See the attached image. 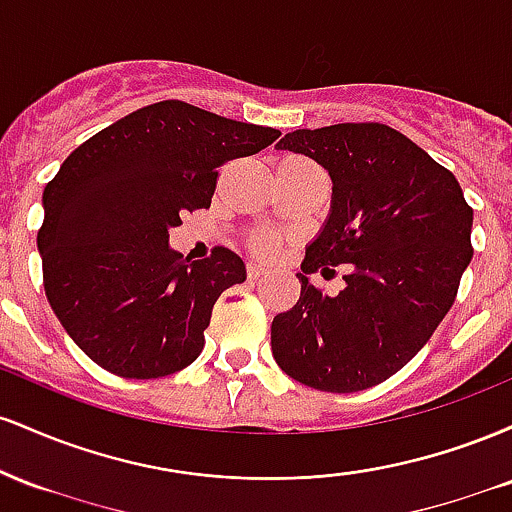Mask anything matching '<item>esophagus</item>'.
I'll return each mask as SVG.
<instances>
[{
  "label": "esophagus",
  "mask_w": 512,
  "mask_h": 512,
  "mask_svg": "<svg viewBox=\"0 0 512 512\" xmlns=\"http://www.w3.org/2000/svg\"><path fill=\"white\" fill-rule=\"evenodd\" d=\"M264 272H267V267H264L262 262H248V276H250V279H260Z\"/></svg>",
  "instance_id": "esophagus-1"
}]
</instances>
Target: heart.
I'll return each mask as SVG.
<instances>
[{
  "label": "heart",
  "instance_id": "1",
  "mask_svg": "<svg viewBox=\"0 0 512 512\" xmlns=\"http://www.w3.org/2000/svg\"><path fill=\"white\" fill-rule=\"evenodd\" d=\"M252 248H255L257 252H262V255H274L276 236L274 233H260V236L252 238Z\"/></svg>",
  "mask_w": 512,
  "mask_h": 512
}]
</instances>
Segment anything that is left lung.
<instances>
[{
    "mask_svg": "<svg viewBox=\"0 0 512 512\" xmlns=\"http://www.w3.org/2000/svg\"><path fill=\"white\" fill-rule=\"evenodd\" d=\"M276 149L330 173L332 204L301 264V298L272 322V354L298 383L358 392L424 349L472 262V209L448 168L397 129L344 122L289 132ZM345 264L327 297L307 274Z\"/></svg>",
    "mask_w": 512,
    "mask_h": 512,
    "instance_id": "left-lung-1",
    "label": "left lung"
}]
</instances>
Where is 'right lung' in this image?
<instances>
[{"label":"right lung","instance_id":"add662e5","mask_svg":"<svg viewBox=\"0 0 512 512\" xmlns=\"http://www.w3.org/2000/svg\"><path fill=\"white\" fill-rule=\"evenodd\" d=\"M279 129L182 101L134 110L64 158L43 192L45 296L84 354L122 378H163L204 349L211 308L243 284L228 248L190 262L170 248L180 214L209 209L219 166L252 156Z\"/></svg>","mask_w":512,"mask_h":512}]
</instances>
